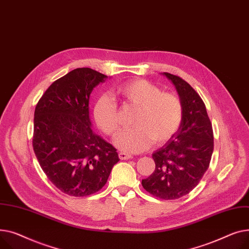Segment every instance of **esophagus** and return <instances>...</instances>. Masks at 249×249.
I'll list each match as a JSON object with an SVG mask.
<instances>
[{"label":"esophagus","mask_w":249,"mask_h":249,"mask_svg":"<svg viewBox=\"0 0 249 249\" xmlns=\"http://www.w3.org/2000/svg\"><path fill=\"white\" fill-rule=\"evenodd\" d=\"M119 157L121 160H128L131 159V155L128 153H124V152H120L119 153Z\"/></svg>","instance_id":"1"}]
</instances>
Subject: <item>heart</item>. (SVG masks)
<instances>
[{
    "label": "heart",
    "instance_id": "1",
    "mask_svg": "<svg viewBox=\"0 0 249 249\" xmlns=\"http://www.w3.org/2000/svg\"><path fill=\"white\" fill-rule=\"evenodd\" d=\"M115 93L126 105L138 107L133 121L135 126L124 129L115 138V144L126 152L140 153L149 149L153 141L160 144L170 140L179 129L183 120V106L174 93L164 92L144 79L120 84ZM93 115L96 124L107 136H114L120 128L118 106L112 97L101 95L95 102Z\"/></svg>",
    "mask_w": 249,
    "mask_h": 249
}]
</instances>
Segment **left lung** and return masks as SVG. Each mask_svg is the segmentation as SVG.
Returning <instances> with one entry per match:
<instances>
[{
	"mask_svg": "<svg viewBox=\"0 0 249 249\" xmlns=\"http://www.w3.org/2000/svg\"><path fill=\"white\" fill-rule=\"evenodd\" d=\"M177 89L183 106L179 129L153 153L155 172L142 181L145 191L164 200L189 194L207 171L213 149V129L206 107L193 87L179 76L164 72Z\"/></svg>",
	"mask_w": 249,
	"mask_h": 249,
	"instance_id": "1",
	"label": "left lung"
}]
</instances>
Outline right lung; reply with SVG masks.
I'll return each instance as SVG.
<instances>
[{
	"label": "right lung",
	"mask_w": 249,
	"mask_h": 249,
	"mask_svg": "<svg viewBox=\"0 0 249 249\" xmlns=\"http://www.w3.org/2000/svg\"><path fill=\"white\" fill-rule=\"evenodd\" d=\"M107 78L76 68L54 81L35 108L34 153L51 183L70 196L99 191L120 160L115 148L93 133L89 119L90 93Z\"/></svg>",
	"instance_id": "obj_1"
}]
</instances>
